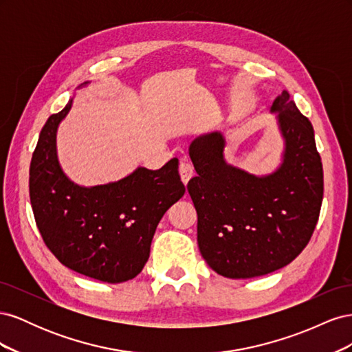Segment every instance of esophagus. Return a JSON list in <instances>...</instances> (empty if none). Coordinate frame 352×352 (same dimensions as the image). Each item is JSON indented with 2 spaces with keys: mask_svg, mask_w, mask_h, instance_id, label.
<instances>
[{
  "mask_svg": "<svg viewBox=\"0 0 352 352\" xmlns=\"http://www.w3.org/2000/svg\"><path fill=\"white\" fill-rule=\"evenodd\" d=\"M179 175L180 179H182V182L186 185L189 182V179L194 176V167L190 163L188 162H182L179 164Z\"/></svg>",
  "mask_w": 352,
  "mask_h": 352,
  "instance_id": "34e87169",
  "label": "esophagus"
}]
</instances>
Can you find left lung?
<instances>
[{
    "instance_id": "8db88e82",
    "label": "left lung",
    "mask_w": 352,
    "mask_h": 352,
    "mask_svg": "<svg viewBox=\"0 0 352 352\" xmlns=\"http://www.w3.org/2000/svg\"><path fill=\"white\" fill-rule=\"evenodd\" d=\"M285 150L273 173L255 176L225 160L220 132L189 145L197 176L188 192L198 214V247L216 273L250 279L279 270L307 247L323 201L314 129L287 91L273 101Z\"/></svg>"
}]
</instances>
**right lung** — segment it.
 <instances>
[{
	"label": "right lung",
	"mask_w": 352,
	"mask_h": 352,
	"mask_svg": "<svg viewBox=\"0 0 352 352\" xmlns=\"http://www.w3.org/2000/svg\"><path fill=\"white\" fill-rule=\"evenodd\" d=\"M72 104L73 98L50 116L39 133L29 168L32 210L42 239L63 265L122 283L142 272L157 225L185 194L179 160L158 170L138 167L107 185H76L61 170L56 146L57 127Z\"/></svg>",
	"instance_id": "right-lung-1"
}]
</instances>
